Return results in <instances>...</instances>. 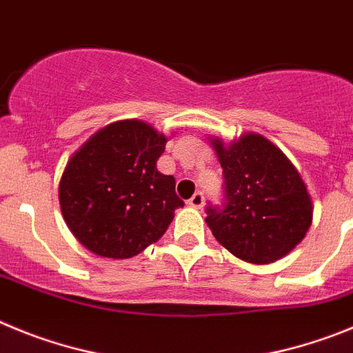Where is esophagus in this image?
Returning <instances> with one entry per match:
<instances>
[{"mask_svg":"<svg viewBox=\"0 0 353 353\" xmlns=\"http://www.w3.org/2000/svg\"><path fill=\"white\" fill-rule=\"evenodd\" d=\"M188 205H192V208H195V209L202 208V205H204V193L196 192L195 195L188 200Z\"/></svg>","mask_w":353,"mask_h":353,"instance_id":"obj_1","label":"esophagus"}]
</instances>
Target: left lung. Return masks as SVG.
I'll return each instance as SVG.
<instances>
[{
  "label": "left lung",
  "mask_w": 353,
  "mask_h": 353,
  "mask_svg": "<svg viewBox=\"0 0 353 353\" xmlns=\"http://www.w3.org/2000/svg\"><path fill=\"white\" fill-rule=\"evenodd\" d=\"M223 169V202L205 208L218 243L250 263H269L306 236L313 205L306 184L274 144L256 133L225 148L212 139Z\"/></svg>",
  "instance_id": "left-lung-1"
}]
</instances>
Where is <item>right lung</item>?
Instances as JSON below:
<instances>
[{
	"label": "right lung",
	"instance_id": "right-lung-1",
	"mask_svg": "<svg viewBox=\"0 0 353 353\" xmlns=\"http://www.w3.org/2000/svg\"><path fill=\"white\" fill-rule=\"evenodd\" d=\"M167 139L148 123L117 121L97 132L66 163L63 218L77 241L107 259H130L157 243L184 202L176 179L158 172Z\"/></svg>",
	"mask_w": 353,
	"mask_h": 353
}]
</instances>
